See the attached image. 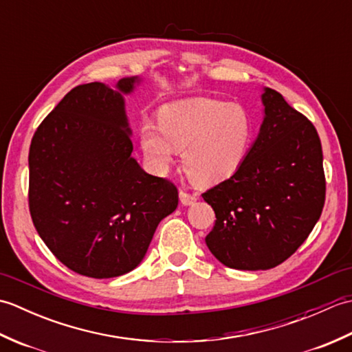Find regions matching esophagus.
Instances as JSON below:
<instances>
[{"label":"esophagus","mask_w":352,"mask_h":352,"mask_svg":"<svg viewBox=\"0 0 352 352\" xmlns=\"http://www.w3.org/2000/svg\"><path fill=\"white\" fill-rule=\"evenodd\" d=\"M180 201L183 206H192L197 201V197L193 193H189L188 190H180Z\"/></svg>","instance_id":"1"}]
</instances>
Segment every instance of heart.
<instances>
[{"mask_svg":"<svg viewBox=\"0 0 352 352\" xmlns=\"http://www.w3.org/2000/svg\"><path fill=\"white\" fill-rule=\"evenodd\" d=\"M256 139L251 111L228 101L195 98L160 109L159 126L140 129V144L157 168L164 169L184 148V164L193 180L214 184L237 172Z\"/></svg>","mask_w":352,"mask_h":352,"instance_id":"1","label":"heart"}]
</instances>
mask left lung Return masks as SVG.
Instances as JSON below:
<instances>
[{
	"mask_svg": "<svg viewBox=\"0 0 352 352\" xmlns=\"http://www.w3.org/2000/svg\"><path fill=\"white\" fill-rule=\"evenodd\" d=\"M265 119L241 168L203 193L216 214L206 243L222 265L266 271L304 243L322 213V146L307 118L274 89L261 95Z\"/></svg>",
	"mask_w": 352,
	"mask_h": 352,
	"instance_id": "8db88e82",
	"label": "left lung"
}]
</instances>
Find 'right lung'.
<instances>
[{"label":"right lung","mask_w":352,"mask_h":352,"mask_svg":"<svg viewBox=\"0 0 352 352\" xmlns=\"http://www.w3.org/2000/svg\"><path fill=\"white\" fill-rule=\"evenodd\" d=\"M94 83L74 87L37 126L28 154V207L50 251L80 275L111 278L133 271L178 190L133 159L122 94Z\"/></svg>","instance_id":"right-lung-1"}]
</instances>
